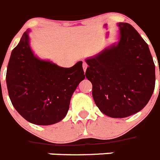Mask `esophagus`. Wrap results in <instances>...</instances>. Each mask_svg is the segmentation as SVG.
Returning a JSON list of instances; mask_svg holds the SVG:
<instances>
[{"mask_svg":"<svg viewBox=\"0 0 160 160\" xmlns=\"http://www.w3.org/2000/svg\"><path fill=\"white\" fill-rule=\"evenodd\" d=\"M82 68H83V70H84V72H86V70H87V68H88V64H87L85 61H83V63H82Z\"/></svg>","mask_w":160,"mask_h":160,"instance_id":"esophagus-1","label":"esophagus"}]
</instances>
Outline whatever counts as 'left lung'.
Returning <instances> with one entry per match:
<instances>
[{
  "mask_svg": "<svg viewBox=\"0 0 160 160\" xmlns=\"http://www.w3.org/2000/svg\"><path fill=\"white\" fill-rule=\"evenodd\" d=\"M119 41L86 59L96 106L111 118H126L147 105L155 86L148 45L128 23H118Z\"/></svg>",
  "mask_w": 160,
  "mask_h": 160,
  "instance_id": "8db88e82",
  "label": "left lung"
}]
</instances>
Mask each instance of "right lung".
Masks as SVG:
<instances>
[{"label": "right lung", "instance_id": "right-lung-1", "mask_svg": "<svg viewBox=\"0 0 160 160\" xmlns=\"http://www.w3.org/2000/svg\"><path fill=\"white\" fill-rule=\"evenodd\" d=\"M25 32L10 55L6 85L12 105L23 118L37 125L61 121L72 93L85 78L82 62L63 68L34 55Z\"/></svg>", "mask_w": 160, "mask_h": 160}]
</instances>
